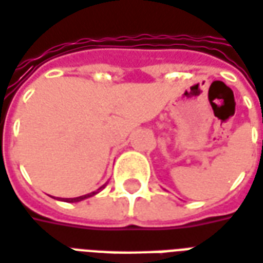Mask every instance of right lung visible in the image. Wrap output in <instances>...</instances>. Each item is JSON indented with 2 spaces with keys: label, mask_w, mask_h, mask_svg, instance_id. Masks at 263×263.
Segmentation results:
<instances>
[{
  "label": "right lung",
  "mask_w": 263,
  "mask_h": 263,
  "mask_svg": "<svg viewBox=\"0 0 263 263\" xmlns=\"http://www.w3.org/2000/svg\"><path fill=\"white\" fill-rule=\"evenodd\" d=\"M104 186H105V185H102V186H101L100 189H97V191H95V192H91V194H87V195L78 196V198H69V199H65V201H67V202H78V201H82V199H85V198H89V196L95 195V194H97V192H100L101 189L104 188Z\"/></svg>",
  "instance_id": "right-lung-1"
}]
</instances>
